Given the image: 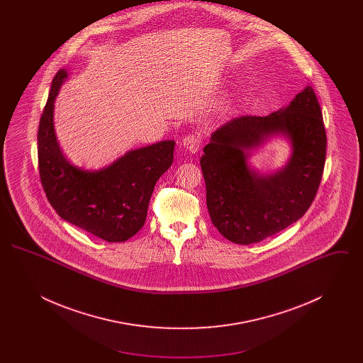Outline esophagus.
I'll return each mask as SVG.
<instances>
[{
  "instance_id": "obj_1",
  "label": "esophagus",
  "mask_w": 363,
  "mask_h": 363,
  "mask_svg": "<svg viewBox=\"0 0 363 363\" xmlns=\"http://www.w3.org/2000/svg\"><path fill=\"white\" fill-rule=\"evenodd\" d=\"M182 145L189 154H197L201 145V140L197 135H188L182 140Z\"/></svg>"
}]
</instances>
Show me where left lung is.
Returning a JSON list of instances; mask_svg holds the SVG:
<instances>
[{"mask_svg": "<svg viewBox=\"0 0 363 363\" xmlns=\"http://www.w3.org/2000/svg\"><path fill=\"white\" fill-rule=\"evenodd\" d=\"M287 138L291 156L259 174L247 159L271 138ZM327 155L323 113L311 86L265 117L234 118L213 132L200 159L211 220L228 241H262L301 219L315 197Z\"/></svg>", "mask_w": 363, "mask_h": 363, "instance_id": "8db88e82", "label": "left lung"}]
</instances>
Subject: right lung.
<instances>
[{
    "instance_id": "obj_1",
    "label": "right lung",
    "mask_w": 363,
    "mask_h": 363,
    "mask_svg": "<svg viewBox=\"0 0 363 363\" xmlns=\"http://www.w3.org/2000/svg\"><path fill=\"white\" fill-rule=\"evenodd\" d=\"M68 72L58 70L38 130L42 186L55 212L107 242H123L145 223L156 181L173 164L174 140L130 150L99 170L72 164L54 130V102Z\"/></svg>"
}]
</instances>
